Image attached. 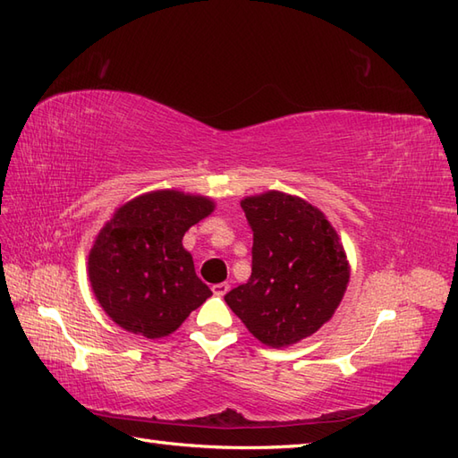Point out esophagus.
<instances>
[{"label": "esophagus", "instance_id": "esophagus-1", "mask_svg": "<svg viewBox=\"0 0 458 458\" xmlns=\"http://www.w3.org/2000/svg\"><path fill=\"white\" fill-rule=\"evenodd\" d=\"M230 291V284L228 283H218V284H212V293L216 296H225Z\"/></svg>", "mask_w": 458, "mask_h": 458}]
</instances>
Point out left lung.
Instances as JSON below:
<instances>
[{"instance_id": "8db88e82", "label": "left lung", "mask_w": 458, "mask_h": 458, "mask_svg": "<svg viewBox=\"0 0 458 458\" xmlns=\"http://www.w3.org/2000/svg\"><path fill=\"white\" fill-rule=\"evenodd\" d=\"M240 205L253 230L251 275L225 301L263 345L291 347L342 304L351 277L345 248L324 212L302 197L265 191Z\"/></svg>"}]
</instances>
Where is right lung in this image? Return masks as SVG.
Wrapping results in <instances>:
<instances>
[{
	"mask_svg": "<svg viewBox=\"0 0 458 458\" xmlns=\"http://www.w3.org/2000/svg\"><path fill=\"white\" fill-rule=\"evenodd\" d=\"M215 207L205 195L156 189L114 208L93 240L88 277L116 326L162 339L208 299L212 293L197 277L183 236Z\"/></svg>",
	"mask_w": 458,
	"mask_h": 458,
	"instance_id": "add662e5",
	"label": "right lung"
}]
</instances>
